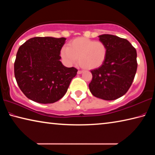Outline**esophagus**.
Returning a JSON list of instances; mask_svg holds the SVG:
<instances>
[{
    "mask_svg": "<svg viewBox=\"0 0 155 155\" xmlns=\"http://www.w3.org/2000/svg\"><path fill=\"white\" fill-rule=\"evenodd\" d=\"M82 73H83V71L82 70H78V72H77L78 74H82Z\"/></svg>",
    "mask_w": 155,
    "mask_h": 155,
    "instance_id": "1",
    "label": "esophagus"
}]
</instances>
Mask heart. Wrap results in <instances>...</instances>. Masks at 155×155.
<instances>
[{"label": "heart", "instance_id": "heart-1", "mask_svg": "<svg viewBox=\"0 0 155 155\" xmlns=\"http://www.w3.org/2000/svg\"><path fill=\"white\" fill-rule=\"evenodd\" d=\"M107 47L101 41L85 37L74 39L61 50V56L68 65L77 61L82 68L93 70L100 67L106 58Z\"/></svg>", "mask_w": 155, "mask_h": 155}]
</instances>
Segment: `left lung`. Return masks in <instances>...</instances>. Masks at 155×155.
Wrapping results in <instances>:
<instances>
[{"instance_id":"left-lung-1","label":"left lung","mask_w":155,"mask_h":155,"mask_svg":"<svg viewBox=\"0 0 155 155\" xmlns=\"http://www.w3.org/2000/svg\"><path fill=\"white\" fill-rule=\"evenodd\" d=\"M99 37L107 47V56L101 67L91 70L92 79L89 88L96 97L115 100L131 86L137 69V51L125 38L111 34Z\"/></svg>"}]
</instances>
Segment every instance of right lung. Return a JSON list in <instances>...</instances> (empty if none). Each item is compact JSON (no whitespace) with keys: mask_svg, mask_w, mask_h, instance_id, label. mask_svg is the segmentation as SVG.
<instances>
[{"mask_svg":"<svg viewBox=\"0 0 155 155\" xmlns=\"http://www.w3.org/2000/svg\"><path fill=\"white\" fill-rule=\"evenodd\" d=\"M65 40L63 37H34L19 48L14 75L28 99L40 104H53L67 92L78 70L65 67L60 61Z\"/></svg>","mask_w":155,"mask_h":155,"instance_id":"add662e5","label":"right lung"}]
</instances>
